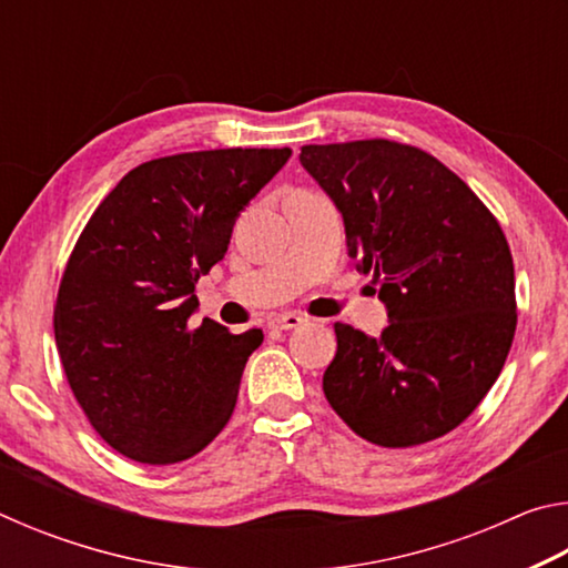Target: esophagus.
<instances>
[{
  "mask_svg": "<svg viewBox=\"0 0 568 568\" xmlns=\"http://www.w3.org/2000/svg\"><path fill=\"white\" fill-rule=\"evenodd\" d=\"M305 323V318L303 315H297V313H281V315H275V318L271 321V325L273 328H277V331H293V328H297V325H303Z\"/></svg>",
  "mask_w": 568,
  "mask_h": 568,
  "instance_id": "34e87169",
  "label": "esophagus"
}]
</instances>
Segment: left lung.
Listing matches in <instances>:
<instances>
[{"mask_svg":"<svg viewBox=\"0 0 568 568\" xmlns=\"http://www.w3.org/2000/svg\"><path fill=\"white\" fill-rule=\"evenodd\" d=\"M301 165L341 210L348 255L373 273L390 321L381 338L335 323L325 398L376 446L446 436L511 351L516 283L501 225L456 172L400 142L305 145Z\"/></svg>","mask_w":568,"mask_h":568,"instance_id":"8db88e82","label":"left lung"}]
</instances>
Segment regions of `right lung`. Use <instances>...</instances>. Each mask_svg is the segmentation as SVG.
I'll list each match as a JSON object with an SVG mask.
<instances>
[{
    "instance_id": "right-lung-1",
    "label": "right lung",
    "mask_w": 568,
    "mask_h": 568,
    "mask_svg": "<svg viewBox=\"0 0 568 568\" xmlns=\"http://www.w3.org/2000/svg\"><path fill=\"white\" fill-rule=\"evenodd\" d=\"M291 150H203L124 175L67 261L54 341L92 428L150 466L192 458L233 416L263 331L233 335L205 318L195 283L223 261L245 205Z\"/></svg>"
}]
</instances>
